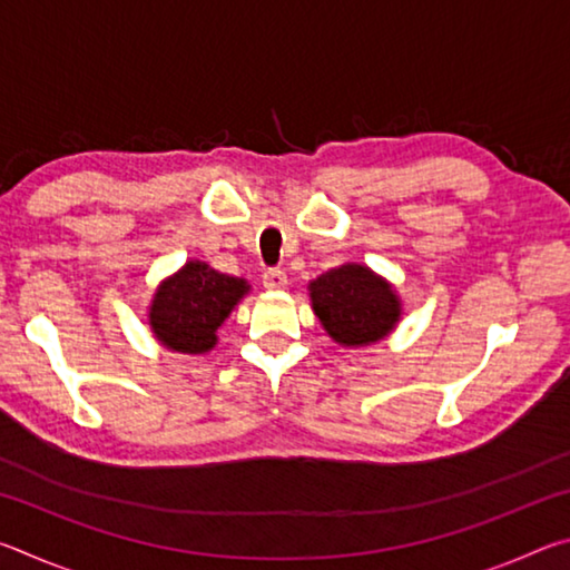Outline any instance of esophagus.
Segmentation results:
<instances>
[{
    "label": "esophagus",
    "instance_id": "obj_1",
    "mask_svg": "<svg viewBox=\"0 0 570 570\" xmlns=\"http://www.w3.org/2000/svg\"><path fill=\"white\" fill-rule=\"evenodd\" d=\"M264 286L266 288H284L286 286V272H282V268H266L264 272Z\"/></svg>",
    "mask_w": 570,
    "mask_h": 570
}]
</instances>
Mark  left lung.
Instances as JSON below:
<instances>
[{"label":"left lung","instance_id":"left-lung-1","mask_svg":"<svg viewBox=\"0 0 570 570\" xmlns=\"http://www.w3.org/2000/svg\"><path fill=\"white\" fill-rule=\"evenodd\" d=\"M308 292L324 330L346 346L377 342L400 320V302L390 284L360 264L332 268Z\"/></svg>","mask_w":570,"mask_h":570}]
</instances>
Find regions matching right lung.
Wrapping results in <instances>:
<instances>
[{
    "mask_svg": "<svg viewBox=\"0 0 570 570\" xmlns=\"http://www.w3.org/2000/svg\"><path fill=\"white\" fill-rule=\"evenodd\" d=\"M248 292L244 278L188 262L156 292L150 324L158 340L176 352L200 354L216 344V332Z\"/></svg>",
    "mask_w": 570,
    "mask_h": 570,
    "instance_id": "obj_1",
    "label": "right lung"
}]
</instances>
